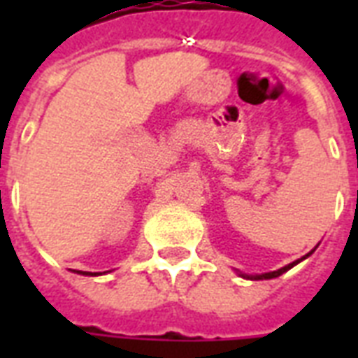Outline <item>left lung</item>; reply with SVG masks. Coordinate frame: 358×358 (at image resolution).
Masks as SVG:
<instances>
[{
  "label": "left lung",
  "instance_id": "8db88e82",
  "mask_svg": "<svg viewBox=\"0 0 358 358\" xmlns=\"http://www.w3.org/2000/svg\"><path fill=\"white\" fill-rule=\"evenodd\" d=\"M316 247H317V245H316ZM316 247H314V249H312L310 252H308V255H305V256H303V258H299V260L292 262V264H288V266L280 267V269H277V271L260 273V275H247V273L238 271V275H239V277H243V278H249V280H269V278H277V277H280V275H282V273L288 271V269H292V267H294V266H297V264H299V262H303V260H305V258H308V256H310L312 252H314V250H316Z\"/></svg>",
  "mask_w": 358,
  "mask_h": 358
}]
</instances>
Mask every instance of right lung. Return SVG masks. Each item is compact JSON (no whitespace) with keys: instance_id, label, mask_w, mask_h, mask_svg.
<instances>
[{"instance_id":"obj_1","label":"right lung","mask_w":358,"mask_h":358,"mask_svg":"<svg viewBox=\"0 0 358 358\" xmlns=\"http://www.w3.org/2000/svg\"><path fill=\"white\" fill-rule=\"evenodd\" d=\"M80 273V275H89V277H98V275H102V273H91V271H74Z\"/></svg>"}]
</instances>
